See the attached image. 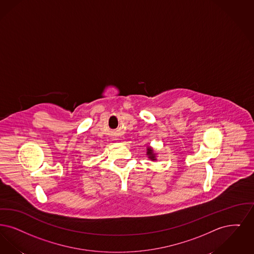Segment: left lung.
I'll return each mask as SVG.
<instances>
[{
    "mask_svg": "<svg viewBox=\"0 0 254 254\" xmlns=\"http://www.w3.org/2000/svg\"><path fill=\"white\" fill-rule=\"evenodd\" d=\"M147 155H148V157L151 159V160H156V157H155V154L154 153V150H153V148H151V147H148L147 148Z\"/></svg>",
    "mask_w": 254,
    "mask_h": 254,
    "instance_id": "obj_1",
    "label": "left lung"
}]
</instances>
